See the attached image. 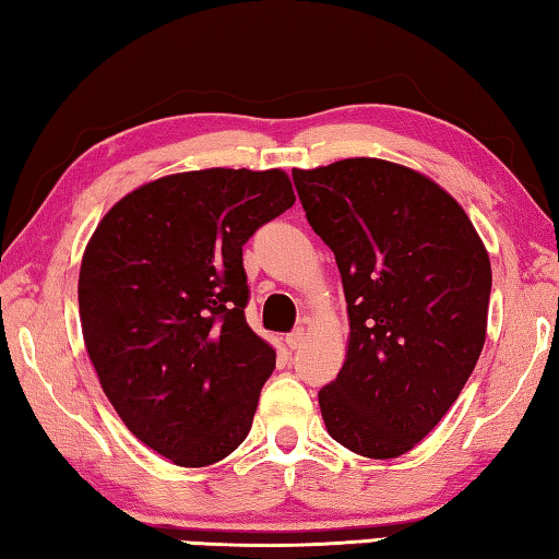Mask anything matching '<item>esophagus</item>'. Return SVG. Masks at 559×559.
Wrapping results in <instances>:
<instances>
[{"instance_id": "34e87169", "label": "esophagus", "mask_w": 559, "mask_h": 559, "mask_svg": "<svg viewBox=\"0 0 559 559\" xmlns=\"http://www.w3.org/2000/svg\"><path fill=\"white\" fill-rule=\"evenodd\" d=\"M305 341H307V329L305 326H297L295 331H292V334H287V346L292 350H297V348L305 346Z\"/></svg>"}]
</instances>
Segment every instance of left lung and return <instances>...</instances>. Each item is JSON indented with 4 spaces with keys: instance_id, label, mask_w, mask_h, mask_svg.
<instances>
[{
    "instance_id": "obj_1",
    "label": "left lung",
    "mask_w": 559,
    "mask_h": 559,
    "mask_svg": "<svg viewBox=\"0 0 559 559\" xmlns=\"http://www.w3.org/2000/svg\"><path fill=\"white\" fill-rule=\"evenodd\" d=\"M299 201L334 252L348 305V354L319 390L329 435L395 459L432 432L486 341L491 260L462 205L383 159L295 169Z\"/></svg>"
}]
</instances>
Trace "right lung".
<instances>
[{"label": "right lung", "instance_id": "obj_1", "mask_svg": "<svg viewBox=\"0 0 559 559\" xmlns=\"http://www.w3.org/2000/svg\"><path fill=\"white\" fill-rule=\"evenodd\" d=\"M295 205L285 171L171 174L117 201L87 242V356L127 429L179 466L242 444L274 350L245 321L242 245Z\"/></svg>", "mask_w": 559, "mask_h": 559}]
</instances>
